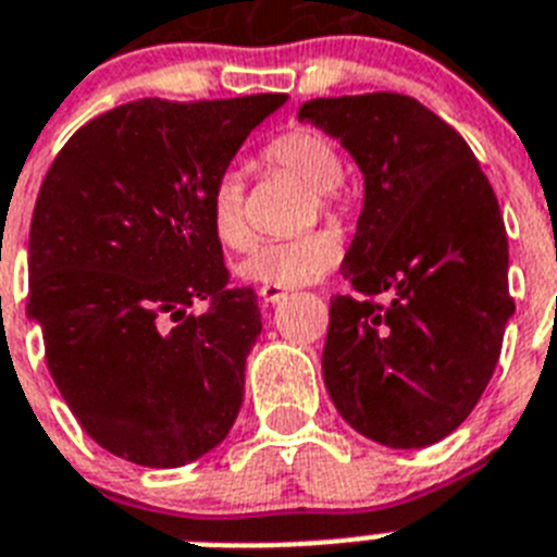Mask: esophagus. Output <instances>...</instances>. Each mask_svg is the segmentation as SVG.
I'll return each mask as SVG.
<instances>
[{
	"label": "esophagus",
	"mask_w": 557,
	"mask_h": 557,
	"mask_svg": "<svg viewBox=\"0 0 557 557\" xmlns=\"http://www.w3.org/2000/svg\"><path fill=\"white\" fill-rule=\"evenodd\" d=\"M283 288H277V286H260V300L265 302V306H274V302L277 300H283Z\"/></svg>",
	"instance_id": "obj_1"
}]
</instances>
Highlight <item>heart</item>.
<instances>
[{
    "label": "heart",
    "mask_w": 557,
    "mask_h": 557,
    "mask_svg": "<svg viewBox=\"0 0 557 557\" xmlns=\"http://www.w3.org/2000/svg\"><path fill=\"white\" fill-rule=\"evenodd\" d=\"M265 169L286 171L309 185V206L302 223L309 225L320 216L337 220L343 211L341 176L343 162L337 148L318 131L292 128L274 137L260 153ZM208 225L211 234L228 251H243L251 243V225L246 216V180L237 169H225L208 191ZM343 255L341 237L332 232H306L292 239L263 243L237 265V274L257 286L294 288L314 283L337 265Z\"/></svg>",
    "instance_id": "b5f03b06"
}]
</instances>
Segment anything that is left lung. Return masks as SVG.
I'll use <instances>...</instances> for the list:
<instances>
[{
	"label": "left lung",
	"instance_id": "1",
	"mask_svg": "<svg viewBox=\"0 0 557 557\" xmlns=\"http://www.w3.org/2000/svg\"><path fill=\"white\" fill-rule=\"evenodd\" d=\"M300 120L341 139L366 180L341 265L355 294L329 309V397L383 446L443 441L481 400L515 311L498 197L467 139L406 94L309 99Z\"/></svg>",
	"mask_w": 557,
	"mask_h": 557
}]
</instances>
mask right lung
Instances as JSON below:
<instances>
[{
    "label": "right lung",
    "instance_id": "obj_1",
    "mask_svg": "<svg viewBox=\"0 0 557 557\" xmlns=\"http://www.w3.org/2000/svg\"><path fill=\"white\" fill-rule=\"evenodd\" d=\"M283 94L137 99L85 122L48 169L28 243V314L79 426L139 467L191 463L228 435L263 329L228 286L211 185ZM202 301V315L187 311Z\"/></svg>",
    "mask_w": 557,
    "mask_h": 557
}]
</instances>
